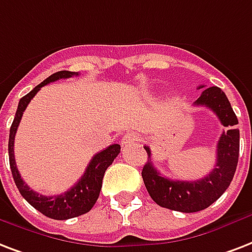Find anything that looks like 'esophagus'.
<instances>
[{
    "label": "esophagus",
    "mask_w": 252,
    "mask_h": 252,
    "mask_svg": "<svg viewBox=\"0 0 252 252\" xmlns=\"http://www.w3.org/2000/svg\"><path fill=\"white\" fill-rule=\"evenodd\" d=\"M137 139H139L137 133H134V132H128V133H126L123 136L122 144L123 145H128V144L133 143V141H136Z\"/></svg>",
    "instance_id": "obj_1"
}]
</instances>
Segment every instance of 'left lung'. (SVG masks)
<instances>
[{
	"label": "left lung",
	"mask_w": 252,
	"mask_h": 252,
	"mask_svg": "<svg viewBox=\"0 0 252 252\" xmlns=\"http://www.w3.org/2000/svg\"><path fill=\"white\" fill-rule=\"evenodd\" d=\"M194 104L210 108L222 126L228 128L218 140L216 165L206 177L197 181H174L162 177L152 164L151 149L144 147L148 162L144 165L141 176L148 193L161 207L182 213L201 211L216 202L233 181L239 157V129L235 126L238 119L224 92L216 86L206 88Z\"/></svg>",
	"instance_id": "obj_1"
}]
</instances>
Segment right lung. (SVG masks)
I'll list each match as a JSON object with an SVG mask.
<instances>
[{"label":"right lung","instance_id":"obj_1","mask_svg":"<svg viewBox=\"0 0 252 252\" xmlns=\"http://www.w3.org/2000/svg\"><path fill=\"white\" fill-rule=\"evenodd\" d=\"M79 75L78 72H71V71H58L55 74L50 75L49 78L43 80L41 84H38L34 90L29 92L28 95H25L18 103V108L15 112L14 120L10 126V134H9V162H10V169L13 178L19 193L28 201L32 207H35L36 210L41 211L42 214L53 220H70L79 217L82 214H86L91 210L95 202L99 198L100 194L101 184H103V177L109 165L112 164L113 160L118 157L120 153V145L113 144L109 145L107 149L99 152L97 155L92 157L90 161L86 172L82 176L79 181L76 182L70 190H67L66 193L59 195H42L32 190L24 180L21 178L17 165H15L14 158V137L17 128L19 126V122L22 119L25 109L28 107L35 94L41 90L43 86L55 82L59 79H67L71 76Z\"/></svg>","mask_w":252,"mask_h":252}]
</instances>
